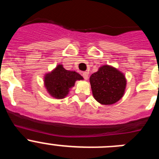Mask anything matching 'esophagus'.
Returning <instances> with one entry per match:
<instances>
[{
    "label": "esophagus",
    "instance_id": "obj_1",
    "mask_svg": "<svg viewBox=\"0 0 159 159\" xmlns=\"http://www.w3.org/2000/svg\"><path fill=\"white\" fill-rule=\"evenodd\" d=\"M82 75H83V76H84V78L87 80L88 79V75H89V74H88V72H87V71H84V72L82 73Z\"/></svg>",
    "mask_w": 159,
    "mask_h": 159
}]
</instances>
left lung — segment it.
Returning <instances> with one entry per match:
<instances>
[{
    "instance_id": "8db88e82",
    "label": "left lung",
    "mask_w": 159,
    "mask_h": 159,
    "mask_svg": "<svg viewBox=\"0 0 159 159\" xmlns=\"http://www.w3.org/2000/svg\"><path fill=\"white\" fill-rule=\"evenodd\" d=\"M90 84L97 102L102 105H111L124 95L127 79L118 68L105 64L90 76Z\"/></svg>"
}]
</instances>
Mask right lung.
I'll use <instances>...</instances> for the list:
<instances>
[{
    "label": "right lung",
    "instance_id": "add662e5",
    "mask_svg": "<svg viewBox=\"0 0 159 159\" xmlns=\"http://www.w3.org/2000/svg\"><path fill=\"white\" fill-rule=\"evenodd\" d=\"M83 80L84 78L76 71H68L63 67V64H57L54 69L44 75L43 86L52 97L61 99L68 95L77 80Z\"/></svg>",
    "mask_w": 159,
    "mask_h": 159
}]
</instances>
